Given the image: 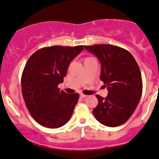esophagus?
I'll return each mask as SVG.
<instances>
[{
	"instance_id": "34e87169",
	"label": "esophagus",
	"mask_w": 159,
	"mask_h": 159,
	"mask_svg": "<svg viewBox=\"0 0 159 159\" xmlns=\"http://www.w3.org/2000/svg\"><path fill=\"white\" fill-rule=\"evenodd\" d=\"M80 96H81V98H86L87 96V95L81 93V94H80Z\"/></svg>"
}]
</instances>
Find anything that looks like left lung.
Returning <instances> with one entry per match:
<instances>
[{
  "label": "left lung",
  "mask_w": 159,
  "mask_h": 159,
  "mask_svg": "<svg viewBox=\"0 0 159 159\" xmlns=\"http://www.w3.org/2000/svg\"><path fill=\"white\" fill-rule=\"evenodd\" d=\"M84 48L101 63L100 78L108 90L107 97L96 96L98 102L93 114L102 125L119 126L130 118L141 97L143 83L139 66L132 54L120 47L99 44Z\"/></svg>",
  "instance_id": "obj_1"
}]
</instances>
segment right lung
I'll return each instance as SVG.
<instances>
[{
	"label": "right lung",
	"instance_id": "obj_1",
	"mask_svg": "<svg viewBox=\"0 0 159 159\" xmlns=\"http://www.w3.org/2000/svg\"><path fill=\"white\" fill-rule=\"evenodd\" d=\"M83 45L45 47L29 57L21 75V90L27 110L43 126L57 129L70 120L79 94L58 88L71 61Z\"/></svg>",
	"mask_w": 159,
	"mask_h": 159
}]
</instances>
